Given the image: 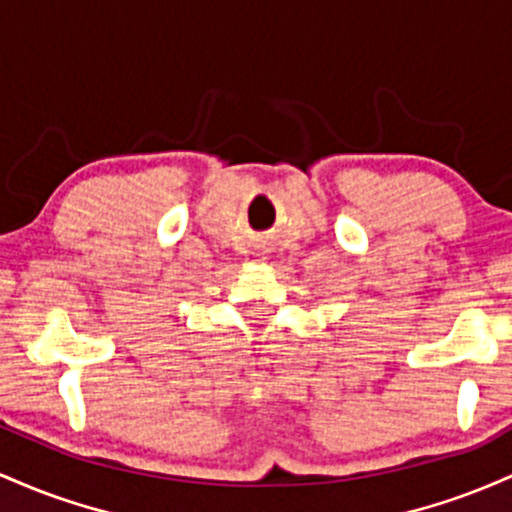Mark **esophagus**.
Listing matches in <instances>:
<instances>
[{"label": "esophagus", "instance_id": "34e87169", "mask_svg": "<svg viewBox=\"0 0 512 512\" xmlns=\"http://www.w3.org/2000/svg\"><path fill=\"white\" fill-rule=\"evenodd\" d=\"M261 254H268V249H263V251H261Z\"/></svg>", "mask_w": 512, "mask_h": 512}]
</instances>
